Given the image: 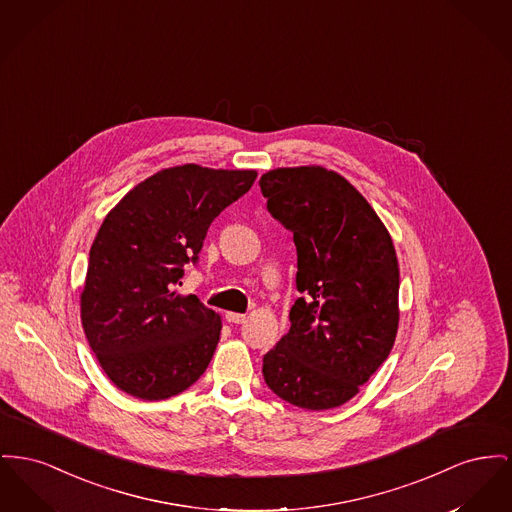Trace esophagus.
<instances>
[{
    "label": "esophagus",
    "instance_id": "esophagus-1",
    "mask_svg": "<svg viewBox=\"0 0 512 512\" xmlns=\"http://www.w3.org/2000/svg\"><path fill=\"white\" fill-rule=\"evenodd\" d=\"M245 319H247V315H243V313H234V311H228V313H226V321H228V323H234V325L245 323Z\"/></svg>",
    "mask_w": 512,
    "mask_h": 512
}]
</instances>
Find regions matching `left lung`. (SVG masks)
<instances>
[{
  "label": "left lung",
  "mask_w": 512,
  "mask_h": 512,
  "mask_svg": "<svg viewBox=\"0 0 512 512\" xmlns=\"http://www.w3.org/2000/svg\"><path fill=\"white\" fill-rule=\"evenodd\" d=\"M259 185L267 211L294 234L301 294L290 331L263 356L265 383L298 408H336L391 354L398 331L391 236L360 191L325 168H278Z\"/></svg>",
  "instance_id": "obj_1"
}]
</instances>
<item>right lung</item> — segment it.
Wrapping results in <instances>:
<instances>
[{
	"label": "right lung",
	"instance_id": "add662e5",
	"mask_svg": "<svg viewBox=\"0 0 512 512\" xmlns=\"http://www.w3.org/2000/svg\"><path fill=\"white\" fill-rule=\"evenodd\" d=\"M255 178L253 170L168 168L104 218L89 255L81 319L92 352L121 391L164 400L209 367L220 317L197 296L174 290L185 265L199 263L212 220Z\"/></svg>",
	"mask_w": 512,
	"mask_h": 512
}]
</instances>
